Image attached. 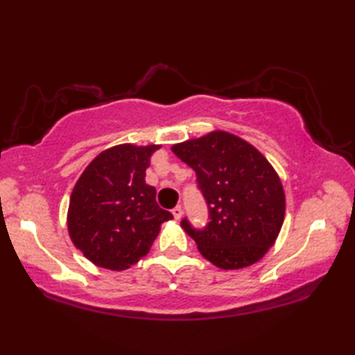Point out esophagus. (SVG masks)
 <instances>
[{
    "label": "esophagus",
    "instance_id": "obj_1",
    "mask_svg": "<svg viewBox=\"0 0 355 355\" xmlns=\"http://www.w3.org/2000/svg\"><path fill=\"white\" fill-rule=\"evenodd\" d=\"M172 214H173V218H175V219H180V218H182V216H183V209H182V207L177 205L175 208L172 209Z\"/></svg>",
    "mask_w": 355,
    "mask_h": 355
}]
</instances>
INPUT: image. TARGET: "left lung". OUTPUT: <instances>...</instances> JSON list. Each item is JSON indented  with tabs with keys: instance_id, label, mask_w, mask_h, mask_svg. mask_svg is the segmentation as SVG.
<instances>
[{
	"instance_id": "left-lung-1",
	"label": "left lung",
	"mask_w": 355,
	"mask_h": 355,
	"mask_svg": "<svg viewBox=\"0 0 355 355\" xmlns=\"http://www.w3.org/2000/svg\"><path fill=\"white\" fill-rule=\"evenodd\" d=\"M172 152L194 169L208 205L209 222L203 228L182 220L200 254L220 269L261 260L285 218L284 186L269 161L227 131L175 144Z\"/></svg>"
}]
</instances>
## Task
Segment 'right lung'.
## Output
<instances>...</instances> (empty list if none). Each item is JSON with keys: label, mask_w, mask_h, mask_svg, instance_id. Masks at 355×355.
<instances>
[{"label": "right lung", "mask_w": 355, "mask_h": 355, "mask_svg": "<svg viewBox=\"0 0 355 355\" xmlns=\"http://www.w3.org/2000/svg\"><path fill=\"white\" fill-rule=\"evenodd\" d=\"M161 146L120 144L101 152L78 178L67 227L75 248L100 268L123 271L148 254L159 227L173 216L146 183L150 156Z\"/></svg>", "instance_id": "1"}]
</instances>
